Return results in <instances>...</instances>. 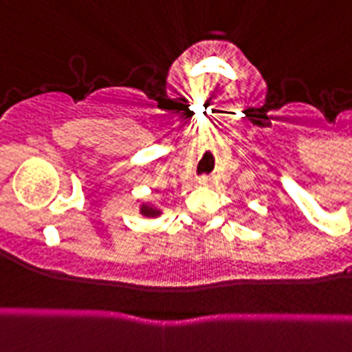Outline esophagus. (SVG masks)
<instances>
[{
	"mask_svg": "<svg viewBox=\"0 0 352 352\" xmlns=\"http://www.w3.org/2000/svg\"><path fill=\"white\" fill-rule=\"evenodd\" d=\"M212 181H214V177H210V175L199 177V184H203V186H210V184H212Z\"/></svg>",
	"mask_w": 352,
	"mask_h": 352,
	"instance_id": "obj_1",
	"label": "esophagus"
}]
</instances>
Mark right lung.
Here are the masks:
<instances>
[{
	"label": "right lung",
	"instance_id": "right-lung-1",
	"mask_svg": "<svg viewBox=\"0 0 352 352\" xmlns=\"http://www.w3.org/2000/svg\"><path fill=\"white\" fill-rule=\"evenodd\" d=\"M140 214L144 217H157V215H160V210L157 206H153V204H142L140 206Z\"/></svg>",
	"mask_w": 352,
	"mask_h": 352
}]
</instances>
